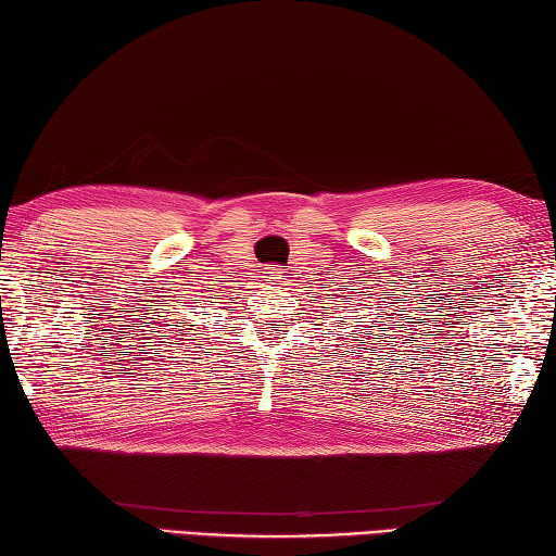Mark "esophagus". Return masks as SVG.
I'll return each instance as SVG.
<instances>
[{"label":"esophagus","mask_w":556,"mask_h":556,"mask_svg":"<svg viewBox=\"0 0 556 556\" xmlns=\"http://www.w3.org/2000/svg\"><path fill=\"white\" fill-rule=\"evenodd\" d=\"M266 278L270 280L273 286H283L286 283V276H283V268L273 266V268H266Z\"/></svg>","instance_id":"esophagus-1"}]
</instances>
